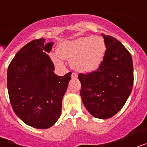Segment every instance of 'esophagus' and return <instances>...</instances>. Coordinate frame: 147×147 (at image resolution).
Instances as JSON below:
<instances>
[{"label":"esophagus","instance_id":"obj_1","mask_svg":"<svg viewBox=\"0 0 147 147\" xmlns=\"http://www.w3.org/2000/svg\"><path fill=\"white\" fill-rule=\"evenodd\" d=\"M71 77H72V78H77L78 77L77 74H76V73H72V74H71Z\"/></svg>","mask_w":147,"mask_h":147}]
</instances>
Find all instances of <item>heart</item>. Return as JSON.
<instances>
[{
    "label": "heart",
    "mask_w": 147,
    "mask_h": 147,
    "mask_svg": "<svg viewBox=\"0 0 147 147\" xmlns=\"http://www.w3.org/2000/svg\"><path fill=\"white\" fill-rule=\"evenodd\" d=\"M57 54L51 55L55 64H60L61 57L72 60L71 65L76 71L89 73L96 70L102 63L106 54V45L101 37H82L61 42Z\"/></svg>",
    "instance_id": "1"
}]
</instances>
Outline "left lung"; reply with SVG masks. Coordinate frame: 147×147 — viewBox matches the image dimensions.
I'll list each match as a JSON object with an SVG mask.
<instances>
[{"label":"left lung","instance_id":"8db88e82","mask_svg":"<svg viewBox=\"0 0 147 147\" xmlns=\"http://www.w3.org/2000/svg\"><path fill=\"white\" fill-rule=\"evenodd\" d=\"M106 45L105 59L97 71L80 74V96L93 117L107 119L121 110L133 85L131 54L115 37L102 34Z\"/></svg>","mask_w":147,"mask_h":147}]
</instances>
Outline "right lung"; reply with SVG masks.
<instances>
[{"instance_id": "obj_1", "label": "right lung", "mask_w": 147, "mask_h": 147, "mask_svg": "<svg viewBox=\"0 0 147 147\" xmlns=\"http://www.w3.org/2000/svg\"><path fill=\"white\" fill-rule=\"evenodd\" d=\"M54 42L34 40L24 45L7 70V88L14 112L25 124L48 129L57 121L71 73L59 76L48 55Z\"/></svg>"}]
</instances>
